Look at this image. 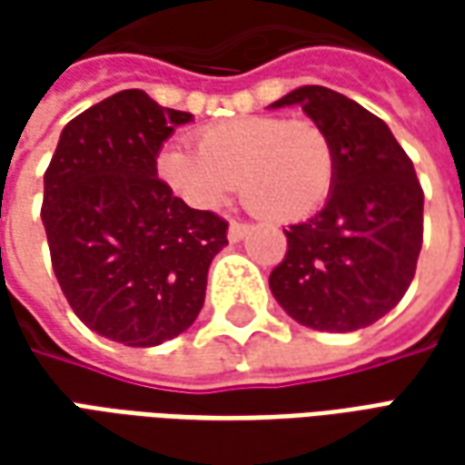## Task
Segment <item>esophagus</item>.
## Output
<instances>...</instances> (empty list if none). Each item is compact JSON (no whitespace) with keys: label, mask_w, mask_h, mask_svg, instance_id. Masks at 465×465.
Wrapping results in <instances>:
<instances>
[{"label":"esophagus","mask_w":465,"mask_h":465,"mask_svg":"<svg viewBox=\"0 0 465 465\" xmlns=\"http://www.w3.org/2000/svg\"><path fill=\"white\" fill-rule=\"evenodd\" d=\"M246 232H249V226H246V223L232 222V226H229V242L232 243L242 242L243 236H246Z\"/></svg>","instance_id":"34e87169"}]
</instances>
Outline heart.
<instances>
[{
	"mask_svg": "<svg viewBox=\"0 0 465 465\" xmlns=\"http://www.w3.org/2000/svg\"><path fill=\"white\" fill-rule=\"evenodd\" d=\"M156 173L199 212L229 202L239 182L253 212L292 223L312 216L331 193L336 153L322 124L252 114L206 126L199 149L169 142L156 156Z\"/></svg>",
	"mask_w": 465,
	"mask_h": 465,
	"instance_id": "b5f03b06",
	"label": "heart"
}]
</instances>
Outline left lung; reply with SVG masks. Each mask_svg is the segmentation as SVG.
<instances>
[{
  "instance_id": "obj_1",
  "label": "left lung",
  "mask_w": 465,
  "mask_h": 465,
  "mask_svg": "<svg viewBox=\"0 0 465 465\" xmlns=\"http://www.w3.org/2000/svg\"><path fill=\"white\" fill-rule=\"evenodd\" d=\"M299 104L336 153L323 209L289 226V249L269 289L293 322L313 331L366 329L413 282L423 242V192L386 122L326 86H302L272 109Z\"/></svg>"
}]
</instances>
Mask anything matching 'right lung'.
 <instances>
[{"mask_svg":"<svg viewBox=\"0 0 465 465\" xmlns=\"http://www.w3.org/2000/svg\"><path fill=\"white\" fill-rule=\"evenodd\" d=\"M193 114L124 89L66 124L45 173L52 266L66 302L109 341L149 349L202 312L229 223L192 209L156 173V156Z\"/></svg>","mask_w":465,"mask_h":465,"instance_id":"add662e5","label":"right lung"}]
</instances>
